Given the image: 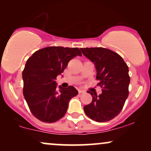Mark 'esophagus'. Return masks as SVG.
Listing matches in <instances>:
<instances>
[{
    "label": "esophagus",
    "instance_id": "1",
    "mask_svg": "<svg viewBox=\"0 0 151 151\" xmlns=\"http://www.w3.org/2000/svg\"><path fill=\"white\" fill-rule=\"evenodd\" d=\"M78 92H79V93H84V92H85V91H84V90L79 89V90H78Z\"/></svg>",
    "mask_w": 151,
    "mask_h": 151
}]
</instances>
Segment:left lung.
Returning a JSON list of instances; mask_svg holds the SVG:
<instances>
[{
  "mask_svg": "<svg viewBox=\"0 0 151 151\" xmlns=\"http://www.w3.org/2000/svg\"><path fill=\"white\" fill-rule=\"evenodd\" d=\"M84 56L93 62L97 85L102 93L88 91L92 101L84 106L88 117L97 122H106L119 115L129 96V67L119 54L104 47L81 48Z\"/></svg>",
  "mask_w": 151,
  "mask_h": 151,
  "instance_id": "1",
  "label": "left lung"
}]
</instances>
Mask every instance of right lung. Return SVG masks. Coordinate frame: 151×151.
Wrapping results in <instances>:
<instances>
[{
	"mask_svg": "<svg viewBox=\"0 0 151 151\" xmlns=\"http://www.w3.org/2000/svg\"><path fill=\"white\" fill-rule=\"evenodd\" d=\"M81 56L78 47H47L32 54L22 71L23 95L30 111L40 121L53 123L67 112L70 100L78 94L72 86H59L55 79L74 57Z\"/></svg>",
	"mask_w": 151,
	"mask_h": 151,
	"instance_id": "obj_1",
	"label": "right lung"
}]
</instances>
